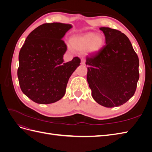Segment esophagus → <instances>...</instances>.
<instances>
[{"label": "esophagus", "mask_w": 152, "mask_h": 152, "mask_svg": "<svg viewBox=\"0 0 152 152\" xmlns=\"http://www.w3.org/2000/svg\"><path fill=\"white\" fill-rule=\"evenodd\" d=\"M85 63H86L85 59L82 58V59H81V64H82V65H85Z\"/></svg>", "instance_id": "1"}]
</instances>
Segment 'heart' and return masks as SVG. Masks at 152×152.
I'll return each instance as SVG.
<instances>
[{
    "label": "heart",
    "instance_id": "heart-1",
    "mask_svg": "<svg viewBox=\"0 0 152 152\" xmlns=\"http://www.w3.org/2000/svg\"><path fill=\"white\" fill-rule=\"evenodd\" d=\"M72 47L79 52L84 50L89 54H96L102 50L104 44V39L102 34L94 32L75 35L70 39ZM68 49L72 50V48L68 46Z\"/></svg>",
    "mask_w": 152,
    "mask_h": 152
}]
</instances>
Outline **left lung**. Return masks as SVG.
Segmentation results:
<instances>
[{
    "instance_id": "left-lung-1",
    "label": "left lung",
    "mask_w": 152,
    "mask_h": 152,
    "mask_svg": "<svg viewBox=\"0 0 152 152\" xmlns=\"http://www.w3.org/2000/svg\"><path fill=\"white\" fill-rule=\"evenodd\" d=\"M106 45L86 58L87 80L92 96L107 108L119 107L134 94L139 80V59L127 37L121 31L101 27Z\"/></svg>"
}]
</instances>
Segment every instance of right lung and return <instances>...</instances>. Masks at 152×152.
<instances>
[{"label":"right lung","mask_w":152,"mask_h":152,"mask_svg":"<svg viewBox=\"0 0 152 152\" xmlns=\"http://www.w3.org/2000/svg\"><path fill=\"white\" fill-rule=\"evenodd\" d=\"M72 28L61 23H44L32 31L19 53L18 77L27 97L39 104L61 99L70 76L80 65L79 58L64 63L66 45L62 40Z\"/></svg>","instance_id":"obj_1"}]
</instances>
